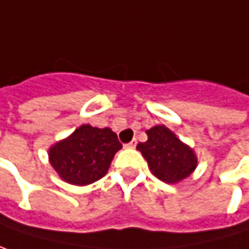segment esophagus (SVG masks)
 Masks as SVG:
<instances>
[{"label": "esophagus", "instance_id": "34e87169", "mask_svg": "<svg viewBox=\"0 0 249 249\" xmlns=\"http://www.w3.org/2000/svg\"><path fill=\"white\" fill-rule=\"evenodd\" d=\"M135 145H137V141H135V140H132V141H131V142H128V144H126L125 147H126V148H135Z\"/></svg>", "mask_w": 249, "mask_h": 249}]
</instances>
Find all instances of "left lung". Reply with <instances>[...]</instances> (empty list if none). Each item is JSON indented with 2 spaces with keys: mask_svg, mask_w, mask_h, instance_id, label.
I'll use <instances>...</instances> for the list:
<instances>
[{
  "mask_svg": "<svg viewBox=\"0 0 249 249\" xmlns=\"http://www.w3.org/2000/svg\"><path fill=\"white\" fill-rule=\"evenodd\" d=\"M148 140L137 149L147 160L151 172L167 184H178L188 178L198 165L194 148L182 142L165 125H155L145 131Z\"/></svg>",
  "mask_w": 249,
  "mask_h": 249,
  "instance_id": "8db88e82",
  "label": "left lung"
}]
</instances>
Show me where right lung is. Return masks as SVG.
Here are the masks:
<instances>
[{"instance_id":"right-lung-1","label":"right lung","mask_w":249,"mask_h":249,"mask_svg":"<svg viewBox=\"0 0 249 249\" xmlns=\"http://www.w3.org/2000/svg\"><path fill=\"white\" fill-rule=\"evenodd\" d=\"M123 148L111 128L82 124L48 149V160L58 177L71 185H89L102 178L114 155Z\"/></svg>"}]
</instances>
